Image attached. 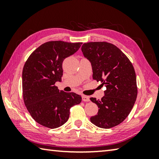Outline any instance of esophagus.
I'll return each mask as SVG.
<instances>
[{
    "label": "esophagus",
    "instance_id": "esophagus-1",
    "mask_svg": "<svg viewBox=\"0 0 159 159\" xmlns=\"http://www.w3.org/2000/svg\"><path fill=\"white\" fill-rule=\"evenodd\" d=\"M82 100L83 102H89L90 101V98L88 96L83 95L82 96Z\"/></svg>",
    "mask_w": 159,
    "mask_h": 159
}]
</instances>
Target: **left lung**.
<instances>
[{"instance_id":"left-lung-1","label":"left lung","mask_w":159,"mask_h":159,"mask_svg":"<svg viewBox=\"0 0 159 159\" xmlns=\"http://www.w3.org/2000/svg\"><path fill=\"white\" fill-rule=\"evenodd\" d=\"M81 51L91 63L93 79L106 87L101 99L90 98L99 108L90 121L99 128L114 127L127 118L136 101L138 88L133 64L119 48L109 43H87Z\"/></svg>"}]
</instances>
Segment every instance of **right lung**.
I'll use <instances>...</instances> for the list:
<instances>
[{"mask_svg": "<svg viewBox=\"0 0 159 159\" xmlns=\"http://www.w3.org/2000/svg\"><path fill=\"white\" fill-rule=\"evenodd\" d=\"M81 45L61 41L45 43L25 62L22 71L24 102L32 118L43 126L60 127L68 120L70 108L81 102L80 95L65 93L55 85L61 81L64 60Z\"/></svg>", "mask_w": 159, "mask_h": 159, "instance_id": "right-lung-1", "label": "right lung"}]
</instances>
